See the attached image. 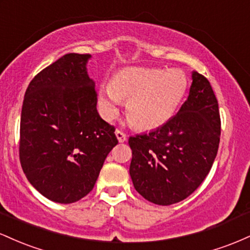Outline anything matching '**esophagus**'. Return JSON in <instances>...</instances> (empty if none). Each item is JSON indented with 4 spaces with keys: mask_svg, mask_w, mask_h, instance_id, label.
I'll return each instance as SVG.
<instances>
[{
    "mask_svg": "<svg viewBox=\"0 0 250 250\" xmlns=\"http://www.w3.org/2000/svg\"><path fill=\"white\" fill-rule=\"evenodd\" d=\"M115 134H116L117 140H119V142H125V141H127V134L123 133L122 130H120V129H116Z\"/></svg>",
    "mask_w": 250,
    "mask_h": 250,
    "instance_id": "34e87169",
    "label": "esophagus"
}]
</instances>
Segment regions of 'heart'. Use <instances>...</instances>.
<instances>
[{
    "label": "heart",
    "mask_w": 250,
    "mask_h": 250,
    "mask_svg": "<svg viewBox=\"0 0 250 250\" xmlns=\"http://www.w3.org/2000/svg\"><path fill=\"white\" fill-rule=\"evenodd\" d=\"M187 88V76L179 69L125 68L100 89V113L105 120L114 119L122 100L128 101L131 125L140 130H154L174 116Z\"/></svg>",
    "instance_id": "obj_1"
}]
</instances>
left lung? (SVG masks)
Here are the masks:
<instances>
[{"label": "left lung", "instance_id": "8db88e82", "mask_svg": "<svg viewBox=\"0 0 250 250\" xmlns=\"http://www.w3.org/2000/svg\"><path fill=\"white\" fill-rule=\"evenodd\" d=\"M191 77L188 99L176 115L149 134L129 137L133 185L155 205H173L193 194L219 150V103L205 76L193 71Z\"/></svg>", "mask_w": 250, "mask_h": 250}]
</instances>
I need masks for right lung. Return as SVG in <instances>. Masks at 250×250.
I'll return each mask as SVG.
<instances>
[{
    "mask_svg": "<svg viewBox=\"0 0 250 250\" xmlns=\"http://www.w3.org/2000/svg\"><path fill=\"white\" fill-rule=\"evenodd\" d=\"M89 54H65L40 71L25 90L20 125V162L43 196L73 203L95 186L115 128L96 109Z\"/></svg>",
    "mask_w": 250,
    "mask_h": 250,
    "instance_id": "right-lung-1",
    "label": "right lung"
}]
</instances>
